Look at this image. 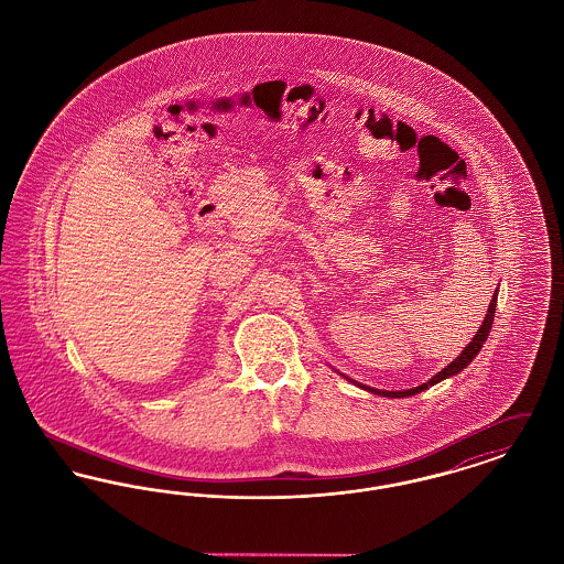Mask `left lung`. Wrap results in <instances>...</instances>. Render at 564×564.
Masks as SVG:
<instances>
[{
  "mask_svg": "<svg viewBox=\"0 0 564 564\" xmlns=\"http://www.w3.org/2000/svg\"><path fill=\"white\" fill-rule=\"evenodd\" d=\"M497 292H499V290H497ZM495 311H497V295H492V300H490V304H488V313H486V317H484L478 334L474 336V340H471L465 349L460 350V355L456 357L455 361H451L442 372H437V375L430 378L427 382H423V384H419V387H414V389H405V391H382V389H372V387H366V384H361V382H355V380H350L349 376H345V378L350 380V382H355V384H359L361 389H366V391H370V393H376V395H382V398H408V395H416V393L430 389L433 384H437L440 380H444V378H448V376L458 375L463 368H467V366L476 359V355L480 352L484 343H486V338H488V334H490L492 319H495Z\"/></svg>",
  "mask_w": 564,
  "mask_h": 564,
  "instance_id": "obj_1",
  "label": "left lung"
}]
</instances>
